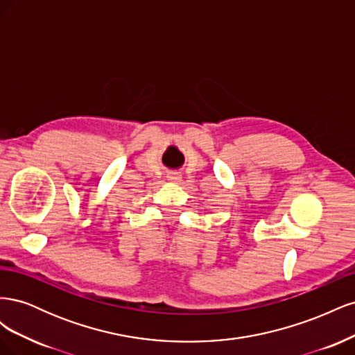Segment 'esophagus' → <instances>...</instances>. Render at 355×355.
<instances>
[{
  "label": "esophagus",
  "instance_id": "1",
  "mask_svg": "<svg viewBox=\"0 0 355 355\" xmlns=\"http://www.w3.org/2000/svg\"><path fill=\"white\" fill-rule=\"evenodd\" d=\"M167 179H168V182H171V184H180L182 176L178 173V171H173V173H170L167 176Z\"/></svg>",
  "mask_w": 355,
  "mask_h": 355
}]
</instances>
